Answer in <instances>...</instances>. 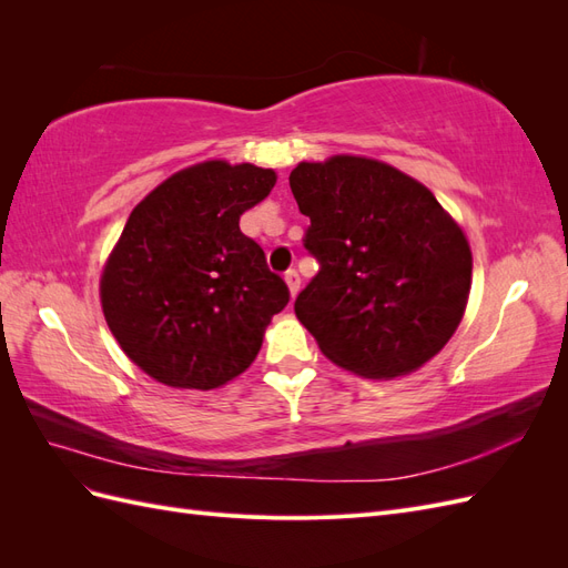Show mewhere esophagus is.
<instances>
[{"label":"esophagus","instance_id":"1","mask_svg":"<svg viewBox=\"0 0 568 568\" xmlns=\"http://www.w3.org/2000/svg\"><path fill=\"white\" fill-rule=\"evenodd\" d=\"M284 282H286V286H288L291 298H296L298 291H301V277H298V272H296V270H288V272L284 274Z\"/></svg>","mask_w":568,"mask_h":568}]
</instances>
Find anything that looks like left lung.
<instances>
[{
    "mask_svg": "<svg viewBox=\"0 0 568 568\" xmlns=\"http://www.w3.org/2000/svg\"><path fill=\"white\" fill-rule=\"evenodd\" d=\"M320 272L296 317L326 359L365 379L424 367L453 338L471 291V248L432 189L367 156L301 161L288 175Z\"/></svg>",
    "mask_w": 568,
    "mask_h": 568,
    "instance_id": "1",
    "label": "left lung"
}]
</instances>
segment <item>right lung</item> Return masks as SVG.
I'll return each mask as SVG.
<instances>
[{
    "label": "right lung",
    "instance_id": "1",
    "mask_svg": "<svg viewBox=\"0 0 568 568\" xmlns=\"http://www.w3.org/2000/svg\"><path fill=\"white\" fill-rule=\"evenodd\" d=\"M274 184L272 168L211 159L134 205L99 298L118 346L151 379L211 390L251 367L288 288L239 217Z\"/></svg>",
    "mask_w": 568,
    "mask_h": 568
}]
</instances>
